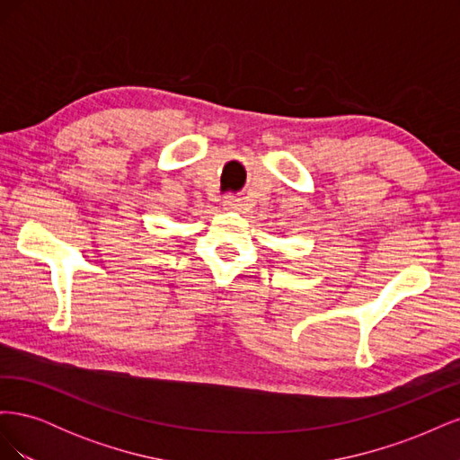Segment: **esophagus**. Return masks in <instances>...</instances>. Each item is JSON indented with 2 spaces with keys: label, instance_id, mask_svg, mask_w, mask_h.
<instances>
[{
  "label": "esophagus",
  "instance_id": "1",
  "mask_svg": "<svg viewBox=\"0 0 460 460\" xmlns=\"http://www.w3.org/2000/svg\"><path fill=\"white\" fill-rule=\"evenodd\" d=\"M222 205H225V208H228V211H238V208L242 207V201L240 198L232 196V193H228V196H225V199H222Z\"/></svg>",
  "mask_w": 460,
  "mask_h": 460
}]
</instances>
